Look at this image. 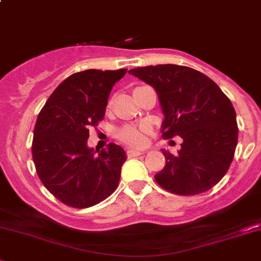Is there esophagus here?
<instances>
[{"instance_id":"esophagus-1","label":"esophagus","mask_w":261,"mask_h":261,"mask_svg":"<svg viewBox=\"0 0 261 261\" xmlns=\"http://www.w3.org/2000/svg\"><path fill=\"white\" fill-rule=\"evenodd\" d=\"M141 154H142L141 150H137V149H128L127 150L128 157H137V155H141Z\"/></svg>"}]
</instances>
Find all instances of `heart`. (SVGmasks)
I'll return each instance as SVG.
<instances>
[{
  "label": "heart",
  "mask_w": 261,
  "mask_h": 261,
  "mask_svg": "<svg viewBox=\"0 0 261 261\" xmlns=\"http://www.w3.org/2000/svg\"><path fill=\"white\" fill-rule=\"evenodd\" d=\"M147 132H148V127L147 125H142V127L127 125V127L122 128V129L118 132V136L127 144H130L133 147H141L143 144H146Z\"/></svg>",
  "instance_id": "heart-1"
}]
</instances>
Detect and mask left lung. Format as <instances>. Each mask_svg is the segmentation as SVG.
<instances>
[{"mask_svg": "<svg viewBox=\"0 0 261 261\" xmlns=\"http://www.w3.org/2000/svg\"><path fill=\"white\" fill-rule=\"evenodd\" d=\"M130 75L155 90L163 113V138L179 136L177 154L162 149L166 165L154 176L165 190L192 196L212 189L229 170L238 144L232 104L208 76L187 66H144Z\"/></svg>", "mask_w": 261, "mask_h": 261, "instance_id": "8db88e82", "label": "left lung"}]
</instances>
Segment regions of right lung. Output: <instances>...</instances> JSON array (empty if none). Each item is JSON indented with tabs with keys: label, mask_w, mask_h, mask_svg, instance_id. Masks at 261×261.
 <instances>
[{
	"label": "right lung",
	"mask_w": 261,
	"mask_h": 261,
	"mask_svg": "<svg viewBox=\"0 0 261 261\" xmlns=\"http://www.w3.org/2000/svg\"><path fill=\"white\" fill-rule=\"evenodd\" d=\"M125 72L90 69L70 75L37 117L31 148L35 167L44 186L65 205L90 207L118 187L124 149L114 143L94 149L87 142L89 128L104 118L109 94Z\"/></svg>",
	"instance_id": "1"
}]
</instances>
